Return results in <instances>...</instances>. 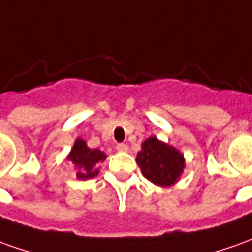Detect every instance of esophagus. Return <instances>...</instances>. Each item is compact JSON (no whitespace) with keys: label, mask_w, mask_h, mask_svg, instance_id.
<instances>
[{"label":"esophagus","mask_w":252,"mask_h":252,"mask_svg":"<svg viewBox=\"0 0 252 252\" xmlns=\"http://www.w3.org/2000/svg\"><path fill=\"white\" fill-rule=\"evenodd\" d=\"M116 150L117 151H126L128 150V146L126 143H117L116 146Z\"/></svg>","instance_id":"esophagus-1"}]
</instances>
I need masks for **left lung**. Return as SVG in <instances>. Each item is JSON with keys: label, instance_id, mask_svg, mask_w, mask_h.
Wrapping results in <instances>:
<instances>
[{"label": "left lung", "instance_id": "obj_1", "mask_svg": "<svg viewBox=\"0 0 252 252\" xmlns=\"http://www.w3.org/2000/svg\"><path fill=\"white\" fill-rule=\"evenodd\" d=\"M136 162L144 177L161 187L176 183L184 169V158L180 151L153 136L143 142Z\"/></svg>", "mask_w": 252, "mask_h": 252}]
</instances>
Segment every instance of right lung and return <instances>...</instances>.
Returning <instances> with one entry per match:
<instances>
[{
    "label": "right lung",
    "mask_w": 252,
    "mask_h": 252,
    "mask_svg": "<svg viewBox=\"0 0 252 252\" xmlns=\"http://www.w3.org/2000/svg\"><path fill=\"white\" fill-rule=\"evenodd\" d=\"M105 158L106 156L101 150L89 149L83 139H77L73 144L71 154L68 157V159L77 168L76 177L80 180H86L98 175V169L94 166L96 162L103 161Z\"/></svg>",
    "instance_id": "1"
}]
</instances>
